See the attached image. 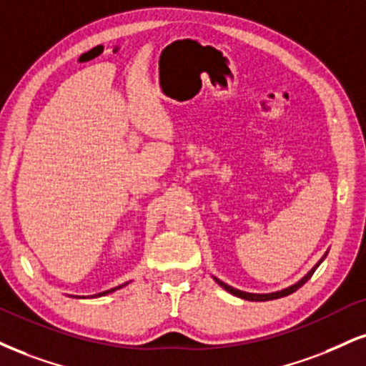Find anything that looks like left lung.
<instances>
[{"instance_id":"left-lung-1","label":"left lung","mask_w":366,"mask_h":366,"mask_svg":"<svg viewBox=\"0 0 366 366\" xmlns=\"http://www.w3.org/2000/svg\"><path fill=\"white\" fill-rule=\"evenodd\" d=\"M324 259V257H322ZM322 259H320L319 262L315 264L314 267H312V269L309 271V274L307 276H303V278L298 281V283H295L293 286H290V288H286V290H281V292H276V293H266V295H257V293H245V292H240V290H235V288H232V286H228L227 283H223V281H219V280H217V283L222 286V288H225L228 293H232V295H235V297H239V298H244V300H252V302H267V300H276V298H281V297H286V295H290V293H293V292H297L298 288H302L303 285L307 283V281H309L310 278H312V274H314L315 272V269L317 267H319V264L322 262Z\"/></svg>"}]
</instances>
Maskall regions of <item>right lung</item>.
Wrapping results in <instances>:
<instances>
[{
    "mask_svg": "<svg viewBox=\"0 0 366 366\" xmlns=\"http://www.w3.org/2000/svg\"><path fill=\"white\" fill-rule=\"evenodd\" d=\"M119 288H121V286H117V288H114V290H119ZM114 290H109V292H104V295H105V293H111V292H114Z\"/></svg>",
    "mask_w": 366,
    "mask_h": 366,
    "instance_id": "obj_1",
    "label": "right lung"
}]
</instances>
